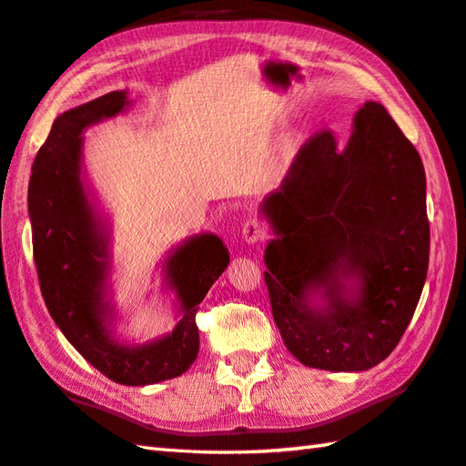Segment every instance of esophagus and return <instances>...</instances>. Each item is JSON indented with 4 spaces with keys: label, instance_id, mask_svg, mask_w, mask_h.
Segmentation results:
<instances>
[{
    "label": "esophagus",
    "instance_id": "34e87169",
    "mask_svg": "<svg viewBox=\"0 0 466 466\" xmlns=\"http://www.w3.org/2000/svg\"><path fill=\"white\" fill-rule=\"evenodd\" d=\"M243 241L255 245V243H261L265 241V237H268V231H265V225L258 219H251L243 225Z\"/></svg>",
    "mask_w": 466,
    "mask_h": 466
}]
</instances>
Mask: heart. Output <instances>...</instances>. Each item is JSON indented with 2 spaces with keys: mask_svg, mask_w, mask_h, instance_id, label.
I'll return each mask as SVG.
<instances>
[{
  "mask_svg": "<svg viewBox=\"0 0 466 466\" xmlns=\"http://www.w3.org/2000/svg\"><path fill=\"white\" fill-rule=\"evenodd\" d=\"M293 147H296V142H293V140L286 142V145H283V150H281V157L288 158L293 153Z\"/></svg>",
  "mask_w": 466,
  "mask_h": 466,
  "instance_id": "b5f03b06",
  "label": "heart"
}]
</instances>
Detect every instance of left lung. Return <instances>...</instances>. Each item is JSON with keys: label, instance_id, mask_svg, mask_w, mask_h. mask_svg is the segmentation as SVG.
<instances>
[{"label": "left lung", "instance_id": "1", "mask_svg": "<svg viewBox=\"0 0 466 466\" xmlns=\"http://www.w3.org/2000/svg\"><path fill=\"white\" fill-rule=\"evenodd\" d=\"M273 239L265 283L289 352L309 368L364 372L392 354L419 306L431 227L420 155L380 102L301 147L261 203Z\"/></svg>", "mask_w": 466, "mask_h": 466}]
</instances>
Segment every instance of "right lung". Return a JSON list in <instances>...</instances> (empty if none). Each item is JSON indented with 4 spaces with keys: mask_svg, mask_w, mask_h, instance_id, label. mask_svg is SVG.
Instances as JSON below:
<instances>
[{
    "mask_svg": "<svg viewBox=\"0 0 466 466\" xmlns=\"http://www.w3.org/2000/svg\"><path fill=\"white\" fill-rule=\"evenodd\" d=\"M128 106L127 90H114L54 120L34 160L27 211L37 279L56 326L106 378L147 386L185 374L195 362L198 303L229 265V251L213 233H198L177 245L163 265L165 286L178 306L173 331L142 344L114 336L110 227L84 180L82 132Z\"/></svg>",
    "mask_w": 466,
    "mask_h": 466,
    "instance_id": "right-lung-1",
    "label": "right lung"
}]
</instances>
